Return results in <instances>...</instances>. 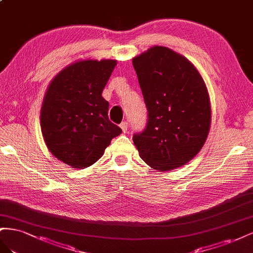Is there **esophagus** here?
<instances>
[{"instance_id":"34e87169","label":"esophagus","mask_w":253,"mask_h":253,"mask_svg":"<svg viewBox=\"0 0 253 253\" xmlns=\"http://www.w3.org/2000/svg\"><path fill=\"white\" fill-rule=\"evenodd\" d=\"M120 127H121V129H122V131L123 132H127V128H128V123L127 122H123V123H121V125H120Z\"/></svg>"}]
</instances>
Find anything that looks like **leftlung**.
I'll return each instance as SVG.
<instances>
[{
  "mask_svg": "<svg viewBox=\"0 0 253 253\" xmlns=\"http://www.w3.org/2000/svg\"><path fill=\"white\" fill-rule=\"evenodd\" d=\"M147 107L144 131L133 135L143 161L168 171L185 165L205 145L211 104L204 78L185 57L156 45L132 58Z\"/></svg>",
  "mask_w": 253,
  "mask_h": 253,
  "instance_id": "1",
  "label": "left lung"
}]
</instances>
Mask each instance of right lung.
<instances>
[{"label":"right lung","mask_w":253,"mask_h":253,"mask_svg":"<svg viewBox=\"0 0 253 253\" xmlns=\"http://www.w3.org/2000/svg\"><path fill=\"white\" fill-rule=\"evenodd\" d=\"M117 60L84 59L69 64L48 84L40 126L48 150L72 169L94 164L122 129L108 118L102 96Z\"/></svg>","instance_id":"1"}]
</instances>
